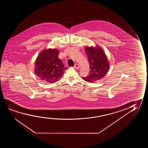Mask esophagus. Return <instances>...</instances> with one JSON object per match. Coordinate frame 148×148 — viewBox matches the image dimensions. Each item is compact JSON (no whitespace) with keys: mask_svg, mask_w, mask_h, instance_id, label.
<instances>
[{"mask_svg":"<svg viewBox=\"0 0 148 148\" xmlns=\"http://www.w3.org/2000/svg\"><path fill=\"white\" fill-rule=\"evenodd\" d=\"M74 68H75V69H78L79 68V64H75L74 66Z\"/></svg>","mask_w":148,"mask_h":148,"instance_id":"34e87169","label":"esophagus"}]
</instances>
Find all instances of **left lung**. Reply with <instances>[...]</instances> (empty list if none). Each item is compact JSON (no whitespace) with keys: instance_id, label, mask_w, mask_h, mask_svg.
Instances as JSON below:
<instances>
[{"instance_id":"8db88e82","label":"left lung","mask_w":148,"mask_h":148,"mask_svg":"<svg viewBox=\"0 0 148 148\" xmlns=\"http://www.w3.org/2000/svg\"><path fill=\"white\" fill-rule=\"evenodd\" d=\"M85 51L89 64V72L86 77H82L85 81L93 83L103 78L109 69V64L103 50L99 46L96 48L86 47Z\"/></svg>"}]
</instances>
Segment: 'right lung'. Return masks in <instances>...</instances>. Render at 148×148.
I'll return each instance as SVG.
<instances>
[{
  "mask_svg": "<svg viewBox=\"0 0 148 148\" xmlns=\"http://www.w3.org/2000/svg\"><path fill=\"white\" fill-rule=\"evenodd\" d=\"M59 54L58 50L51 49L42 51L37 57L34 72L41 80L55 83L62 76L67 67L58 58Z\"/></svg>",
  "mask_w": 148,
  "mask_h": 148,
  "instance_id": "add662e5",
  "label": "right lung"
}]
</instances>
